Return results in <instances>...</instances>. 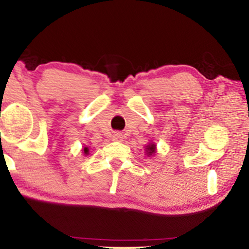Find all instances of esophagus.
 I'll return each instance as SVG.
<instances>
[{
    "label": "esophagus",
    "mask_w": 249,
    "mask_h": 249,
    "mask_svg": "<svg viewBox=\"0 0 249 249\" xmlns=\"http://www.w3.org/2000/svg\"><path fill=\"white\" fill-rule=\"evenodd\" d=\"M113 141L115 142H121L122 141V135L119 134V132H117V134L113 135Z\"/></svg>",
    "instance_id": "esophagus-1"
}]
</instances>
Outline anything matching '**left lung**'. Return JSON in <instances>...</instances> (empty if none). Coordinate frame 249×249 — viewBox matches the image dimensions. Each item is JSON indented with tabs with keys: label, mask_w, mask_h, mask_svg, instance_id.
<instances>
[{
	"label": "left lung",
	"mask_w": 249,
	"mask_h": 249,
	"mask_svg": "<svg viewBox=\"0 0 249 249\" xmlns=\"http://www.w3.org/2000/svg\"><path fill=\"white\" fill-rule=\"evenodd\" d=\"M146 149H147V154L148 155L154 154V153H155V145L154 144H149Z\"/></svg>",
	"instance_id": "1"
}]
</instances>
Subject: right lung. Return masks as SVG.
<instances>
[{
    "mask_svg": "<svg viewBox=\"0 0 249 249\" xmlns=\"http://www.w3.org/2000/svg\"><path fill=\"white\" fill-rule=\"evenodd\" d=\"M84 152H85V154H87V153H88V148L85 147V148H84Z\"/></svg>",
    "mask_w": 249,
    "mask_h": 249,
    "instance_id": "obj_1",
    "label": "right lung"
}]
</instances>
